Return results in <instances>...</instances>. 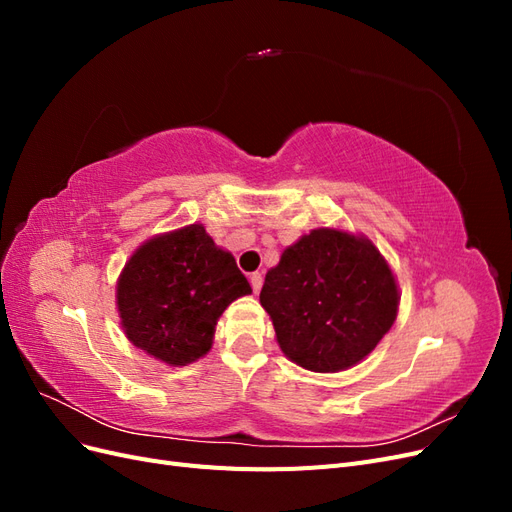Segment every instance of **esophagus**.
<instances>
[{"mask_svg":"<svg viewBox=\"0 0 512 512\" xmlns=\"http://www.w3.org/2000/svg\"><path fill=\"white\" fill-rule=\"evenodd\" d=\"M250 284H252V290L258 294L260 288H262V273H252L250 275Z\"/></svg>","mask_w":512,"mask_h":512,"instance_id":"1","label":"esophagus"}]
</instances>
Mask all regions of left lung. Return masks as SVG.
Here are the masks:
<instances>
[{
  "mask_svg": "<svg viewBox=\"0 0 512 512\" xmlns=\"http://www.w3.org/2000/svg\"><path fill=\"white\" fill-rule=\"evenodd\" d=\"M290 361L329 374L378 346L397 318L393 271L369 239L318 228L286 247L260 290Z\"/></svg>",
  "mask_w": 512,
  "mask_h": 512,
  "instance_id": "1",
  "label": "left lung"
}]
</instances>
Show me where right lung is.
<instances>
[{"label":"right lung","mask_w":512,"mask_h":512,"mask_svg":"<svg viewBox=\"0 0 512 512\" xmlns=\"http://www.w3.org/2000/svg\"><path fill=\"white\" fill-rule=\"evenodd\" d=\"M250 292L232 254L190 224L138 247L117 282V307L136 348L188 365L209 352L224 309Z\"/></svg>","instance_id":"obj_1"}]
</instances>
